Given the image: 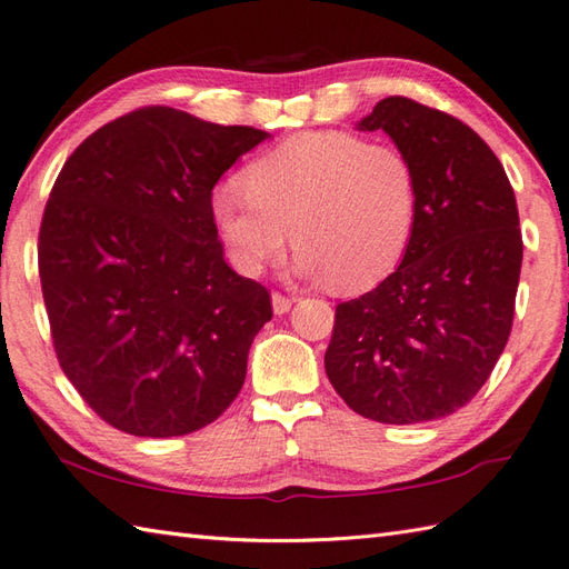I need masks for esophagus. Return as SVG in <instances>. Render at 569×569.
<instances>
[{
  "label": "esophagus",
  "instance_id": "34e87169",
  "mask_svg": "<svg viewBox=\"0 0 569 569\" xmlns=\"http://www.w3.org/2000/svg\"><path fill=\"white\" fill-rule=\"evenodd\" d=\"M271 302H273V312L276 315H286L290 310V306H293V298L283 296V293H279V290H276V293L271 296Z\"/></svg>",
  "mask_w": 569,
  "mask_h": 569
}]
</instances>
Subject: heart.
I'll return each instance as SVG.
<instances>
[{"mask_svg":"<svg viewBox=\"0 0 569 569\" xmlns=\"http://www.w3.org/2000/svg\"><path fill=\"white\" fill-rule=\"evenodd\" d=\"M244 191L213 193L216 228L237 267L257 273L288 244L298 269L339 290H363L398 267L419 216L409 157L349 130H308L244 169Z\"/></svg>","mask_w":569,"mask_h":569,"instance_id":"1","label":"heart"}]
</instances>
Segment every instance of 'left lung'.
<instances>
[{
  "label": "left lung",
  "mask_w": 569,
  "mask_h": 569,
  "mask_svg": "<svg viewBox=\"0 0 569 569\" xmlns=\"http://www.w3.org/2000/svg\"><path fill=\"white\" fill-rule=\"evenodd\" d=\"M361 130H386L412 160L419 216L402 263L339 302L325 371L353 412L419 425L468 405L507 347L523 240L497 154L456 116L407 97L376 103Z\"/></svg>",
  "instance_id": "1"
}]
</instances>
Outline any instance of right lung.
<instances>
[{
    "label": "right lung",
    "instance_id": "1",
    "mask_svg": "<svg viewBox=\"0 0 569 569\" xmlns=\"http://www.w3.org/2000/svg\"><path fill=\"white\" fill-rule=\"evenodd\" d=\"M269 133L142 106L68 157L38 232L62 373L118 431L208 427L244 386L271 293L224 261L213 187Z\"/></svg>",
    "mask_w": 569,
    "mask_h": 569
}]
</instances>
